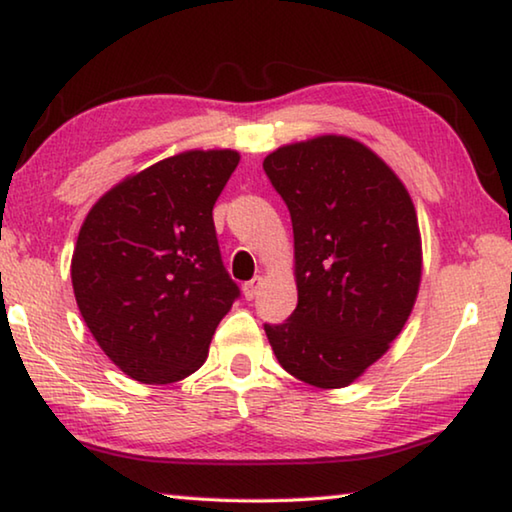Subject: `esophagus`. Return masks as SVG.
<instances>
[{
	"mask_svg": "<svg viewBox=\"0 0 512 512\" xmlns=\"http://www.w3.org/2000/svg\"><path fill=\"white\" fill-rule=\"evenodd\" d=\"M262 282H264L262 277H253V280L244 284V296H246V300H253V298L257 296V291H259V287H262Z\"/></svg>",
	"mask_w": 512,
	"mask_h": 512,
	"instance_id": "obj_1",
	"label": "esophagus"
}]
</instances>
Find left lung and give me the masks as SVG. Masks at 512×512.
Returning <instances> with one entry per match:
<instances>
[{
    "label": "left lung",
    "mask_w": 512,
    "mask_h": 512,
    "mask_svg": "<svg viewBox=\"0 0 512 512\" xmlns=\"http://www.w3.org/2000/svg\"><path fill=\"white\" fill-rule=\"evenodd\" d=\"M264 171L293 223L298 307L264 325L280 366L316 388H343L384 357L409 320L422 277L418 214L397 173L345 135L284 144Z\"/></svg>",
    "instance_id": "8db88e82"
}]
</instances>
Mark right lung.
Returning a JSON list of instances; mask_svg holds the SVG:
<instances>
[{
    "label": "right lung",
    "instance_id": "obj_1",
    "mask_svg": "<svg viewBox=\"0 0 512 512\" xmlns=\"http://www.w3.org/2000/svg\"><path fill=\"white\" fill-rule=\"evenodd\" d=\"M239 164L232 149L183 151L126 176L85 216L72 287L106 357L142 384L203 366L239 287L221 262L212 207Z\"/></svg>",
    "mask_w": 512,
    "mask_h": 512
}]
</instances>
